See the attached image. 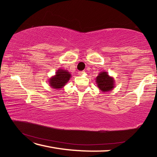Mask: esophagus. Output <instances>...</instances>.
Returning <instances> with one entry per match:
<instances>
[{
  "instance_id": "esophagus-1",
  "label": "esophagus",
  "mask_w": 157,
  "mask_h": 157,
  "mask_svg": "<svg viewBox=\"0 0 157 157\" xmlns=\"http://www.w3.org/2000/svg\"><path fill=\"white\" fill-rule=\"evenodd\" d=\"M85 72H84V71H79V72H78V74H79V75H82V74H83V73H84Z\"/></svg>"
}]
</instances>
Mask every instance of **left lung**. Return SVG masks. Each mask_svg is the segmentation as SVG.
<instances>
[{
	"instance_id": "obj_1",
	"label": "left lung",
	"mask_w": 157,
	"mask_h": 157,
	"mask_svg": "<svg viewBox=\"0 0 157 157\" xmlns=\"http://www.w3.org/2000/svg\"><path fill=\"white\" fill-rule=\"evenodd\" d=\"M96 82L98 88L102 91L107 92L113 88V79L107 75V73L101 72L96 78Z\"/></svg>"
}]
</instances>
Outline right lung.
Listing matches in <instances>:
<instances>
[{
    "mask_svg": "<svg viewBox=\"0 0 157 157\" xmlns=\"http://www.w3.org/2000/svg\"><path fill=\"white\" fill-rule=\"evenodd\" d=\"M71 78V74L69 72L62 69H59L57 71L56 75L50 79V85L52 88L59 89L64 86Z\"/></svg>",
    "mask_w": 157,
    "mask_h": 157,
    "instance_id": "add662e5",
    "label": "right lung"
}]
</instances>
